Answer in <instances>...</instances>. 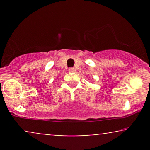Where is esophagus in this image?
Returning <instances> with one entry per match:
<instances>
[{
	"label": "esophagus",
	"mask_w": 150,
	"mask_h": 150,
	"mask_svg": "<svg viewBox=\"0 0 150 150\" xmlns=\"http://www.w3.org/2000/svg\"><path fill=\"white\" fill-rule=\"evenodd\" d=\"M76 71V69L74 67H70V68H69V71H70V72H74Z\"/></svg>",
	"instance_id": "esophagus-1"
}]
</instances>
